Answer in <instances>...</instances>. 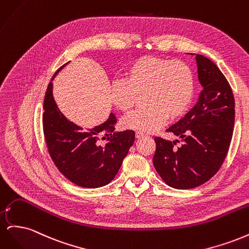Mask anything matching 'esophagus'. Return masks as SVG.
Listing matches in <instances>:
<instances>
[{
  "label": "esophagus",
  "mask_w": 249,
  "mask_h": 249,
  "mask_svg": "<svg viewBox=\"0 0 249 249\" xmlns=\"http://www.w3.org/2000/svg\"><path fill=\"white\" fill-rule=\"evenodd\" d=\"M143 137H144V134H142L140 132H136V138L140 139V138H143Z\"/></svg>",
  "instance_id": "1"
}]
</instances>
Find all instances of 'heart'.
<instances>
[{"label": "heart", "instance_id": "1", "mask_svg": "<svg viewBox=\"0 0 249 249\" xmlns=\"http://www.w3.org/2000/svg\"><path fill=\"white\" fill-rule=\"evenodd\" d=\"M124 80L111 86V101L124 113H129L144 95L146 108L124 117L122 126L140 133H153L170 120L182 117L190 107L194 94L192 71L185 62L167 58L144 56L127 67Z\"/></svg>", "mask_w": 249, "mask_h": 249}]
</instances>
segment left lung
Here are the masks:
<instances>
[{"instance_id":"8db88e82","label":"left lung","mask_w":249,"mask_h":249,"mask_svg":"<svg viewBox=\"0 0 249 249\" xmlns=\"http://www.w3.org/2000/svg\"><path fill=\"white\" fill-rule=\"evenodd\" d=\"M202 87L195 106L166 130L176 141L156 137L154 166L175 189H191L214 177L227 157L235 124V100L227 78L207 57L196 55Z\"/></svg>"}]
</instances>
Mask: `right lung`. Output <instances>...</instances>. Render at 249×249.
Here are the masks:
<instances>
[{
    "instance_id": "right-lung-1",
    "label": "right lung",
    "mask_w": 249,
    "mask_h": 249,
    "mask_svg": "<svg viewBox=\"0 0 249 249\" xmlns=\"http://www.w3.org/2000/svg\"><path fill=\"white\" fill-rule=\"evenodd\" d=\"M43 110L44 139L59 171L80 187L100 188L108 185L117 175L133 145L135 132H115L116 117L113 113L101 125L83 131L58 109L53 97L52 82L44 96Z\"/></svg>"
}]
</instances>
